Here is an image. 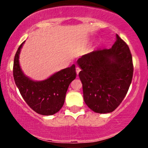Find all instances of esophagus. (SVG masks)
Segmentation results:
<instances>
[{"mask_svg":"<svg viewBox=\"0 0 148 148\" xmlns=\"http://www.w3.org/2000/svg\"><path fill=\"white\" fill-rule=\"evenodd\" d=\"M80 71H81V69L79 68V67H76V74H79V73L80 72Z\"/></svg>","mask_w":148,"mask_h":148,"instance_id":"obj_1","label":"esophagus"}]
</instances>
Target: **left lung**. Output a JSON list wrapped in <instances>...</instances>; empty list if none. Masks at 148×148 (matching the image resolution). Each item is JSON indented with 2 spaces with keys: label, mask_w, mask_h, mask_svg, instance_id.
<instances>
[{
  "label": "left lung",
  "mask_w": 148,
  "mask_h": 148,
  "mask_svg": "<svg viewBox=\"0 0 148 148\" xmlns=\"http://www.w3.org/2000/svg\"><path fill=\"white\" fill-rule=\"evenodd\" d=\"M85 103L95 113H111L126 96L133 76L129 47L116 34L109 49L95 51L78 59Z\"/></svg>",
  "instance_id": "obj_1"
}]
</instances>
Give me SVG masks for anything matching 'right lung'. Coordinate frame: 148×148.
<instances>
[{
  "label": "right lung",
  "mask_w": 148,
  "mask_h": 148,
  "mask_svg": "<svg viewBox=\"0 0 148 148\" xmlns=\"http://www.w3.org/2000/svg\"><path fill=\"white\" fill-rule=\"evenodd\" d=\"M25 41L14 56L13 76L18 90L27 104L34 111L43 115L56 113L63 106L69 84L75 79V64L54 73L43 81H33L23 72L19 55Z\"/></svg>",
  "instance_id": "right-lung-1"
}]
</instances>
